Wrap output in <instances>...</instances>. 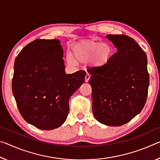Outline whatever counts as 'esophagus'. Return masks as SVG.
<instances>
[{
	"mask_svg": "<svg viewBox=\"0 0 160 160\" xmlns=\"http://www.w3.org/2000/svg\"><path fill=\"white\" fill-rule=\"evenodd\" d=\"M90 75L88 74V73H87V74H86V75H85V82H88V81H89V80H90Z\"/></svg>",
	"mask_w": 160,
	"mask_h": 160,
	"instance_id": "34e87169",
	"label": "esophagus"
}]
</instances>
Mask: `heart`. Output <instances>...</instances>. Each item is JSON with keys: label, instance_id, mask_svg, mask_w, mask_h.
Returning <instances> with one entry per match:
<instances>
[{"label": "heart", "instance_id": "b5f03b06", "mask_svg": "<svg viewBox=\"0 0 160 160\" xmlns=\"http://www.w3.org/2000/svg\"><path fill=\"white\" fill-rule=\"evenodd\" d=\"M112 45L97 40H87L75 45L72 48V57L76 61L85 62L92 59L91 65L95 68H102L110 62L113 55ZM68 62L74 64L72 58L68 57Z\"/></svg>", "mask_w": 160, "mask_h": 160}]
</instances>
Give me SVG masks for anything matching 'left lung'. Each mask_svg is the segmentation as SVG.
Masks as SVG:
<instances>
[{"label": "left lung", "instance_id": "1", "mask_svg": "<svg viewBox=\"0 0 160 160\" xmlns=\"http://www.w3.org/2000/svg\"><path fill=\"white\" fill-rule=\"evenodd\" d=\"M117 48L105 67L92 68V112L108 126H121L138 115L145 105L149 75L146 53L126 35H108Z\"/></svg>", "mask_w": 160, "mask_h": 160}]
</instances>
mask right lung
I'll return each mask as SVG.
<instances>
[{
    "mask_svg": "<svg viewBox=\"0 0 160 160\" xmlns=\"http://www.w3.org/2000/svg\"><path fill=\"white\" fill-rule=\"evenodd\" d=\"M63 50L58 39H36L18 55L12 90L24 120L40 130L61 126L69 99L85 81L86 72L65 74Z\"/></svg>",
    "mask_w": 160,
    "mask_h": 160,
    "instance_id": "add662e5",
    "label": "right lung"
}]
</instances>
